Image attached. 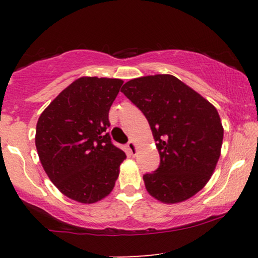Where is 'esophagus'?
<instances>
[{"label":"esophagus","mask_w":258,"mask_h":258,"mask_svg":"<svg viewBox=\"0 0 258 258\" xmlns=\"http://www.w3.org/2000/svg\"><path fill=\"white\" fill-rule=\"evenodd\" d=\"M127 149H128L130 154H131V155H133V156H135L136 154H137V146H136L135 142L130 141L128 143H127Z\"/></svg>","instance_id":"34e87169"}]
</instances>
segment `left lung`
I'll return each mask as SVG.
<instances>
[{"mask_svg":"<svg viewBox=\"0 0 258 258\" xmlns=\"http://www.w3.org/2000/svg\"><path fill=\"white\" fill-rule=\"evenodd\" d=\"M121 92L147 117L160 154L158 170L143 176L148 193L165 204L193 197L211 178L221 155L217 109L167 74L130 80Z\"/></svg>","mask_w":258,"mask_h":258,"instance_id":"1","label":"left lung"}]
</instances>
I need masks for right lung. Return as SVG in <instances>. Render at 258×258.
Returning a JSON list of instances; mask_svg holds the SVG:
<instances>
[{
    "label": "right lung",
    "mask_w": 258,
    "mask_h": 258,
    "mask_svg": "<svg viewBox=\"0 0 258 258\" xmlns=\"http://www.w3.org/2000/svg\"><path fill=\"white\" fill-rule=\"evenodd\" d=\"M123 81L80 78L40 115L35 144L43 170L65 197L93 204L110 194L126 158L111 143L109 110Z\"/></svg>",
    "instance_id": "add662e5"
}]
</instances>
